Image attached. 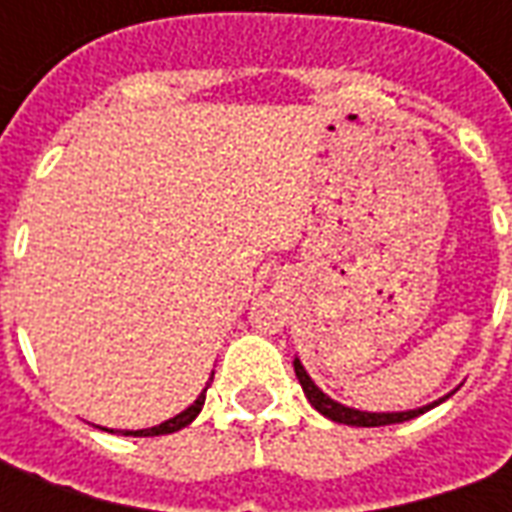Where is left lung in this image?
<instances>
[{
  "instance_id": "1",
  "label": "left lung",
  "mask_w": 512,
  "mask_h": 512,
  "mask_svg": "<svg viewBox=\"0 0 512 512\" xmlns=\"http://www.w3.org/2000/svg\"><path fill=\"white\" fill-rule=\"evenodd\" d=\"M293 370H296V378H299L301 389H304V395L312 403L315 411H321L323 417H329L332 422H343V425H356V428H378V425H395V422H406V419H414L419 414H425L428 408L439 406L444 395L439 400H433L428 406H419V408H408V411H359V408L343 406V403H337L332 397L323 392L321 386L315 384L310 378V373L304 370V365L299 362V356L293 359Z\"/></svg>"
}]
</instances>
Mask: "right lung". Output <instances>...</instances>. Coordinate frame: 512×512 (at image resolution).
Wrapping results in <instances>:
<instances>
[{"label":"right lung","instance_id":"1","mask_svg":"<svg viewBox=\"0 0 512 512\" xmlns=\"http://www.w3.org/2000/svg\"><path fill=\"white\" fill-rule=\"evenodd\" d=\"M208 386L211 384H205V389H202L200 395H197V400H194L189 408H183L180 414H175V417L167 419V422L153 425V428H142V430H117V433H123V436H164V433H175V430L186 428V425H191V422L197 419V414H200L202 406H205V392H208ZM101 430H106V428H101ZM109 433H115V430H109Z\"/></svg>","mask_w":512,"mask_h":512}]
</instances>
